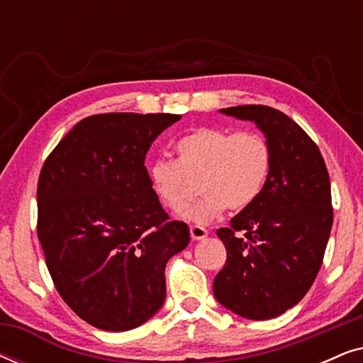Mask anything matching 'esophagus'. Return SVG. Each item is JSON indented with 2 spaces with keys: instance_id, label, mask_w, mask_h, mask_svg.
Masks as SVG:
<instances>
[{
  "instance_id": "1",
  "label": "esophagus",
  "mask_w": 363,
  "mask_h": 363,
  "mask_svg": "<svg viewBox=\"0 0 363 363\" xmlns=\"http://www.w3.org/2000/svg\"><path fill=\"white\" fill-rule=\"evenodd\" d=\"M190 235H191V240L198 241V240H203V238H206L208 231L203 226H196L195 225V226L190 228Z\"/></svg>"
}]
</instances>
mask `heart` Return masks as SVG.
Returning a JSON list of instances; mask_svg holds the SVG:
<instances>
[{"instance_id":"1","label":"heart","mask_w":363,"mask_h":363,"mask_svg":"<svg viewBox=\"0 0 363 363\" xmlns=\"http://www.w3.org/2000/svg\"><path fill=\"white\" fill-rule=\"evenodd\" d=\"M178 160L157 158L150 165L152 190L163 206L185 210L200 182L201 200L183 213L188 221L206 225L223 211L251 206L264 190L272 150L257 130L198 127L177 142Z\"/></svg>"}]
</instances>
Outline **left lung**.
<instances>
[{
  "label": "left lung",
  "mask_w": 363,
  "mask_h": 363,
  "mask_svg": "<svg viewBox=\"0 0 363 363\" xmlns=\"http://www.w3.org/2000/svg\"><path fill=\"white\" fill-rule=\"evenodd\" d=\"M223 112L257 123L272 168L259 198L216 231L228 257L213 292L238 315L272 319L307 294L322 266L334 221L329 172L315 142L277 108L251 104Z\"/></svg>",
  "instance_id": "left-lung-1"
}]
</instances>
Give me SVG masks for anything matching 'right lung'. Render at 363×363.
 <instances>
[{
  "label": "right lung",
  "mask_w": 363,
  "mask_h": 363,
  "mask_svg": "<svg viewBox=\"0 0 363 363\" xmlns=\"http://www.w3.org/2000/svg\"><path fill=\"white\" fill-rule=\"evenodd\" d=\"M177 113H97L49 153L38 238L64 302L97 329H135L165 301V266L190 242L152 190L145 155Z\"/></svg>",
  "instance_id": "obj_1"
}]
</instances>
